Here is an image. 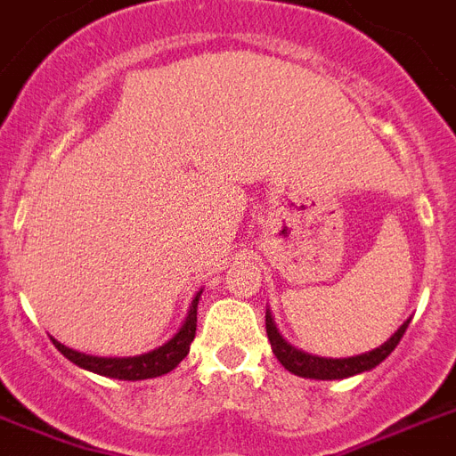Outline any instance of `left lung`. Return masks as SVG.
I'll list each match as a JSON object with an SVG mask.
<instances>
[{"instance_id": "obj_1", "label": "left lung", "mask_w": 456, "mask_h": 456, "mask_svg": "<svg viewBox=\"0 0 456 456\" xmlns=\"http://www.w3.org/2000/svg\"><path fill=\"white\" fill-rule=\"evenodd\" d=\"M266 337H269V342H272L273 356L279 358L281 365L286 370H290L292 375L297 377H306V379H344V377H354L361 375L365 370L377 368L384 358L391 354V351L398 346V342L403 339L405 330H408L410 321L398 328L388 342H384L382 346H377V349L368 351V354H361V356H351V358H318V356H309L305 351L295 349L290 344L279 335L276 330V325H273L272 314L266 312Z\"/></svg>"}]
</instances>
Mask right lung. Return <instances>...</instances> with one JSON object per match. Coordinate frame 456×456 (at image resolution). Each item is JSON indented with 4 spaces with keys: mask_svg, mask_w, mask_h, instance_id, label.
<instances>
[{
    "mask_svg": "<svg viewBox=\"0 0 456 456\" xmlns=\"http://www.w3.org/2000/svg\"><path fill=\"white\" fill-rule=\"evenodd\" d=\"M199 297L201 292L196 295L194 302H191L190 316L184 321V325L180 328L170 342H166L164 346L150 351V354H142V356L133 358H98V356H86V354H79V351L68 349L65 344L55 342V349L61 351L62 356L72 361L74 365H79L84 370H91L95 375L102 377H114V379H128V382H138V379H151V377H161L166 372H170L173 368L180 365L187 354H190V344L194 342L196 335V305H199Z\"/></svg>",
    "mask_w": 456,
    "mask_h": 456,
    "instance_id": "1",
    "label": "right lung"
}]
</instances>
